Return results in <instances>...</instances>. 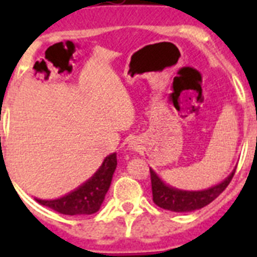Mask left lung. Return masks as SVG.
<instances>
[{
  "instance_id": "left-lung-1",
  "label": "left lung",
  "mask_w": 257,
  "mask_h": 257,
  "mask_svg": "<svg viewBox=\"0 0 257 257\" xmlns=\"http://www.w3.org/2000/svg\"><path fill=\"white\" fill-rule=\"evenodd\" d=\"M149 171H151V181H152L153 201L157 207L172 212H192L205 207L228 187V184L231 183L232 177L235 175L233 171L223 183L204 191H181L167 185L153 169L149 168Z\"/></svg>"
}]
</instances>
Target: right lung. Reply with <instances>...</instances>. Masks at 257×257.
Returning a JSON list of instances; mask_svg holds the SVG:
<instances>
[{
  "label": "right lung",
  "instance_id": "add662e5",
  "mask_svg": "<svg viewBox=\"0 0 257 257\" xmlns=\"http://www.w3.org/2000/svg\"><path fill=\"white\" fill-rule=\"evenodd\" d=\"M117 167L116 153L105 157L104 163L94 175L68 195L56 200L36 199L41 205L62 213V215H92L100 209L105 195L112 183L113 173Z\"/></svg>",
  "mask_w": 257,
  "mask_h": 257
}]
</instances>
